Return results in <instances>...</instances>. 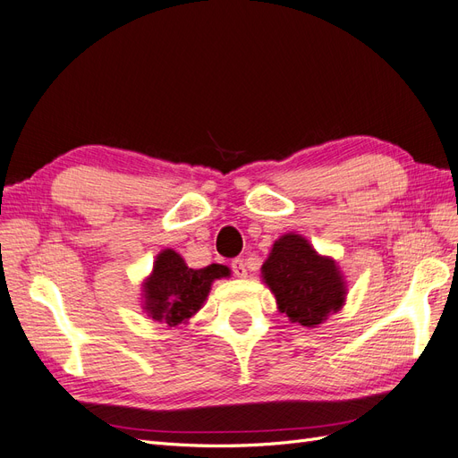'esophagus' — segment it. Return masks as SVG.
Here are the masks:
<instances>
[{"mask_svg": "<svg viewBox=\"0 0 458 458\" xmlns=\"http://www.w3.org/2000/svg\"><path fill=\"white\" fill-rule=\"evenodd\" d=\"M231 267H233V273L237 275L239 279H244V276L248 275V273H246V263H244V259H241V258H234L233 263H231Z\"/></svg>", "mask_w": 458, "mask_h": 458, "instance_id": "34e87169", "label": "esophagus"}]
</instances>
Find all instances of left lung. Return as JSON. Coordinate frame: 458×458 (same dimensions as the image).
Returning <instances> with one entry per match:
<instances>
[{
    "label": "left lung",
    "instance_id": "obj_1",
    "mask_svg": "<svg viewBox=\"0 0 458 458\" xmlns=\"http://www.w3.org/2000/svg\"><path fill=\"white\" fill-rule=\"evenodd\" d=\"M261 281L290 323L315 328L338 313L348 296V283L330 256L318 254L298 233H286L271 246L261 266Z\"/></svg>",
    "mask_w": 458,
    "mask_h": 458
}]
</instances>
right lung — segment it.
I'll list each match as a JSON object with an SVG mask.
<instances>
[{
    "instance_id": "right-lung-1",
    "label": "right lung",
    "mask_w": 458,
    "mask_h": 458,
    "mask_svg": "<svg viewBox=\"0 0 458 458\" xmlns=\"http://www.w3.org/2000/svg\"><path fill=\"white\" fill-rule=\"evenodd\" d=\"M231 269L212 263L204 269H191L182 254L164 248L143 281L141 300L147 317L168 327L187 325L197 315L217 279H227Z\"/></svg>"
}]
</instances>
